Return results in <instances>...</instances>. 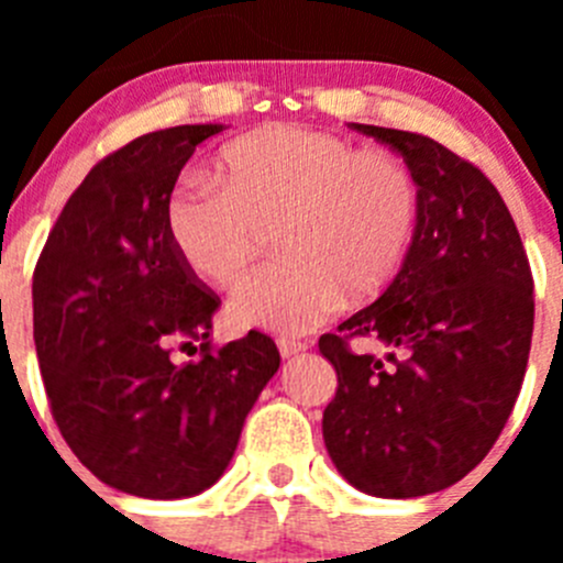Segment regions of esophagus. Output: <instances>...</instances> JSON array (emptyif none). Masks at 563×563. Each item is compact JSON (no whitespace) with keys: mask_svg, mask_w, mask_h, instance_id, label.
Returning a JSON list of instances; mask_svg holds the SVG:
<instances>
[{"mask_svg":"<svg viewBox=\"0 0 563 563\" xmlns=\"http://www.w3.org/2000/svg\"><path fill=\"white\" fill-rule=\"evenodd\" d=\"M277 349H280L283 360H294V356H299L302 351H308V343H302V340H294V338H280L277 340Z\"/></svg>","mask_w":563,"mask_h":563,"instance_id":"esophagus-1","label":"esophagus"}]
</instances>
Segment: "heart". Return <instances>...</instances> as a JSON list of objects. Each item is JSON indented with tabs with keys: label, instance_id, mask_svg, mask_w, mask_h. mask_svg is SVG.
Wrapping results in <instances>:
<instances>
[{
	"label": "heart",
	"instance_id": "heart-1",
	"mask_svg": "<svg viewBox=\"0 0 563 563\" xmlns=\"http://www.w3.org/2000/svg\"><path fill=\"white\" fill-rule=\"evenodd\" d=\"M417 209V179L395 152L269 124L220 152L218 179L187 176L166 225L187 269L218 288L245 280L275 229L283 255L236 294L234 316L302 334L345 291L365 299L387 286L411 245Z\"/></svg>",
	"mask_w": 563,
	"mask_h": 563
}]
</instances>
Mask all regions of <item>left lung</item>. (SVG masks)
Returning a JSON list of instances; mask_svg holds the SVG:
<instances>
[{
    "instance_id": "1",
    "label": "left lung",
    "mask_w": 563,
    "mask_h": 563,
    "mask_svg": "<svg viewBox=\"0 0 563 563\" xmlns=\"http://www.w3.org/2000/svg\"><path fill=\"white\" fill-rule=\"evenodd\" d=\"M351 128L402 155L419 209L387 291L318 340L338 373L323 444L356 490L417 498L479 465L512 413L531 351V266L507 203L474 163L428 135ZM349 336L393 351L387 361L354 355Z\"/></svg>"
}]
</instances>
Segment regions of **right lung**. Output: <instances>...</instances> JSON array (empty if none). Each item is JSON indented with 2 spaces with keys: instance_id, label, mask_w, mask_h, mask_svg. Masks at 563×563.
Returning <instances> with one entry per match:
<instances>
[{
  "instance_id": "add662e5",
  "label": "right lung",
  "mask_w": 563,
  "mask_h": 563,
  "mask_svg": "<svg viewBox=\"0 0 563 563\" xmlns=\"http://www.w3.org/2000/svg\"><path fill=\"white\" fill-rule=\"evenodd\" d=\"M220 130L179 124L103 157L67 198L32 277L56 428L100 482L130 496L187 498L212 487L280 367L275 340L255 329L214 349L220 299L168 236L179 172ZM176 347L191 360L176 363Z\"/></svg>"
}]
</instances>
